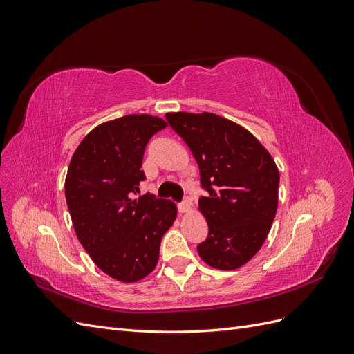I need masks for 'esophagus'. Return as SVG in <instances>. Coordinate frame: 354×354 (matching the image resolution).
I'll list each match as a JSON object with an SVG mask.
<instances>
[{"label": "esophagus", "mask_w": 354, "mask_h": 354, "mask_svg": "<svg viewBox=\"0 0 354 354\" xmlns=\"http://www.w3.org/2000/svg\"><path fill=\"white\" fill-rule=\"evenodd\" d=\"M192 208V201L189 198H186L183 202L178 203V211L180 212H189Z\"/></svg>", "instance_id": "obj_1"}]
</instances>
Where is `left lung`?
<instances>
[{
	"instance_id": "left-lung-1",
	"label": "left lung",
	"mask_w": 354,
	"mask_h": 354,
	"mask_svg": "<svg viewBox=\"0 0 354 354\" xmlns=\"http://www.w3.org/2000/svg\"><path fill=\"white\" fill-rule=\"evenodd\" d=\"M171 128L194 153L207 196L199 211L208 236L198 254L218 270H234L263 246L277 209L279 169L243 127L216 113L171 112Z\"/></svg>"
}]
</instances>
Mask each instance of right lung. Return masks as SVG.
<instances>
[{
    "label": "right lung",
    "instance_id": "obj_1",
    "mask_svg": "<svg viewBox=\"0 0 354 354\" xmlns=\"http://www.w3.org/2000/svg\"><path fill=\"white\" fill-rule=\"evenodd\" d=\"M167 122L152 115H125L91 130L75 151L65 195L75 233L100 270L137 282L159 259L164 233L177 216L176 203L140 194L147 142Z\"/></svg>",
    "mask_w": 354,
    "mask_h": 354
}]
</instances>
